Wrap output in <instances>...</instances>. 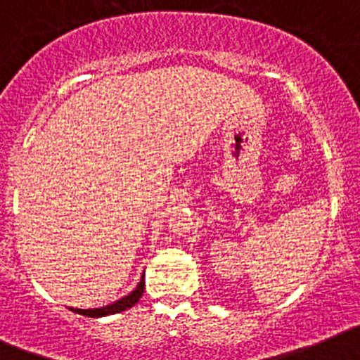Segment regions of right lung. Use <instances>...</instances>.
Returning a JSON list of instances; mask_svg holds the SVG:
<instances>
[{"mask_svg": "<svg viewBox=\"0 0 360 360\" xmlns=\"http://www.w3.org/2000/svg\"><path fill=\"white\" fill-rule=\"evenodd\" d=\"M143 289H145V273L143 276H141L140 283L136 285V289L132 290V292H129L127 296L120 297V300H116L115 303H111V305H105V307H100V309H71L73 312L80 314V316H87V317H105V316H111V314H118V312H124V310L131 309V307H134L138 301H140L141 294H143Z\"/></svg>", "mask_w": 360, "mask_h": 360, "instance_id": "add662e5", "label": "right lung"}]
</instances>
